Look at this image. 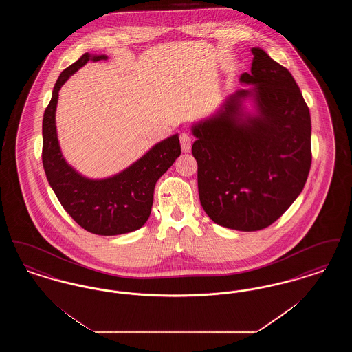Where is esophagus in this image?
<instances>
[{"mask_svg":"<svg viewBox=\"0 0 352 352\" xmlns=\"http://www.w3.org/2000/svg\"><path fill=\"white\" fill-rule=\"evenodd\" d=\"M181 140V146L184 153H188L191 151V145H192V137L188 133H182L179 135Z\"/></svg>","mask_w":352,"mask_h":352,"instance_id":"1","label":"esophagus"}]
</instances>
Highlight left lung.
<instances>
[{
	"label": "left lung",
	"instance_id": "1",
	"mask_svg": "<svg viewBox=\"0 0 352 352\" xmlns=\"http://www.w3.org/2000/svg\"><path fill=\"white\" fill-rule=\"evenodd\" d=\"M217 112L191 125L201 207L221 227L260 231L298 198L311 165V120L292 74L260 47Z\"/></svg>",
	"mask_w": 352,
	"mask_h": 352
}]
</instances>
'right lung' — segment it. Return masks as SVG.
<instances>
[{"label": "right lung", "instance_id": "obj_1", "mask_svg": "<svg viewBox=\"0 0 352 352\" xmlns=\"http://www.w3.org/2000/svg\"><path fill=\"white\" fill-rule=\"evenodd\" d=\"M107 59L104 54L85 52L59 75L43 115L42 162L51 188L68 215L91 234L115 236L137 231L148 221L155 184L181 155V144L178 133L173 134L128 168L105 178H88L68 164L55 124L59 91L89 60Z\"/></svg>", "mask_w": 352, "mask_h": 352}]
</instances>
